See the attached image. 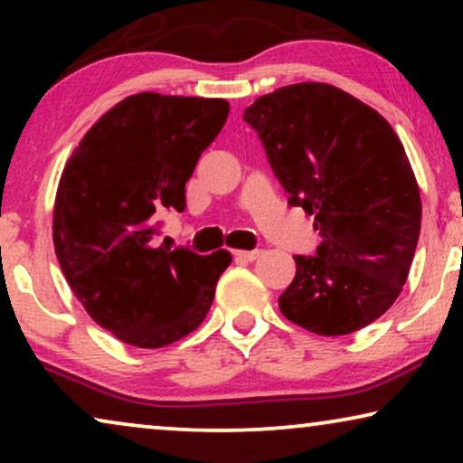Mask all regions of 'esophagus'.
<instances>
[{"label":"esophagus","mask_w":463,"mask_h":463,"mask_svg":"<svg viewBox=\"0 0 463 463\" xmlns=\"http://www.w3.org/2000/svg\"><path fill=\"white\" fill-rule=\"evenodd\" d=\"M233 255H236V259H242V261H255L261 255V250H236Z\"/></svg>","instance_id":"esophagus-1"}]
</instances>
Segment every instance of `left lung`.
Listing matches in <instances>:
<instances>
[{"mask_svg":"<svg viewBox=\"0 0 463 463\" xmlns=\"http://www.w3.org/2000/svg\"><path fill=\"white\" fill-rule=\"evenodd\" d=\"M288 204L314 214L322 242L295 257L278 299L284 318L337 337L375 322L407 282L421 198L388 119L320 81L278 88L246 107Z\"/></svg>","mask_w":463,"mask_h":463,"instance_id":"left-lung-1","label":"left lung"}]
</instances>
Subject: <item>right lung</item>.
<instances>
[{
  "instance_id": "1",
  "label": "right lung",
  "mask_w": 463,
  "mask_h": 463,
  "mask_svg": "<svg viewBox=\"0 0 463 463\" xmlns=\"http://www.w3.org/2000/svg\"><path fill=\"white\" fill-rule=\"evenodd\" d=\"M227 113L225 99L132 94L99 118L62 170L56 257L90 318L124 344L170 345L213 306L230 252L170 250L156 236L164 211H185V183Z\"/></svg>"
}]
</instances>
